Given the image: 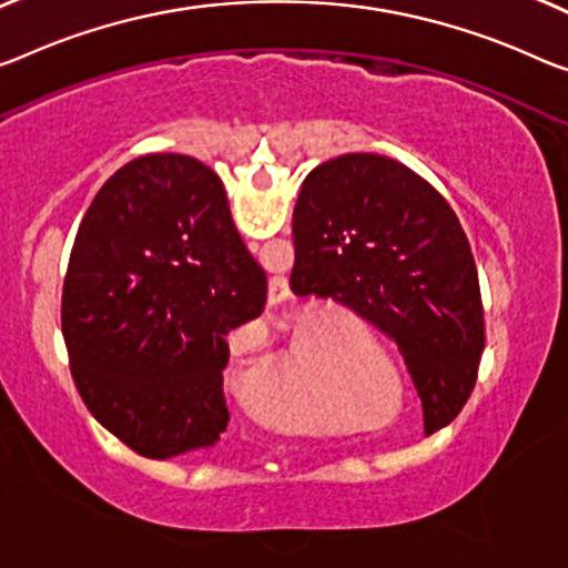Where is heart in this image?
Wrapping results in <instances>:
<instances>
[{
    "label": "heart",
    "mask_w": 568,
    "mask_h": 568,
    "mask_svg": "<svg viewBox=\"0 0 568 568\" xmlns=\"http://www.w3.org/2000/svg\"><path fill=\"white\" fill-rule=\"evenodd\" d=\"M294 396H307L304 414L294 416L292 422L307 429H329L335 426V396H337V375L327 357L304 355L292 373Z\"/></svg>",
    "instance_id": "b5f03b06"
}]
</instances>
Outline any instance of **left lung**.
I'll list each match as a JSON object with an SVG mask.
<instances>
[{"mask_svg": "<svg viewBox=\"0 0 568 568\" xmlns=\"http://www.w3.org/2000/svg\"><path fill=\"white\" fill-rule=\"evenodd\" d=\"M290 286L396 343L426 434L455 422L483 361L485 312L467 233L429 182L381 154L322 162L294 207Z\"/></svg>", "mask_w": 568, "mask_h": 568, "instance_id": "1", "label": "left lung"}]
</instances>
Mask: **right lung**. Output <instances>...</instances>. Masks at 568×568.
I'll list each match as a JSON object with an SVG mask.
<instances>
[{
    "label": "right lung",
    "mask_w": 568,
    "mask_h": 568,
    "mask_svg": "<svg viewBox=\"0 0 568 568\" xmlns=\"http://www.w3.org/2000/svg\"><path fill=\"white\" fill-rule=\"evenodd\" d=\"M266 274L223 182L185 154L116 170L78 225L63 337L78 394L136 455L211 447L229 426V335L261 317Z\"/></svg>",
    "instance_id": "add662e5"
}]
</instances>
